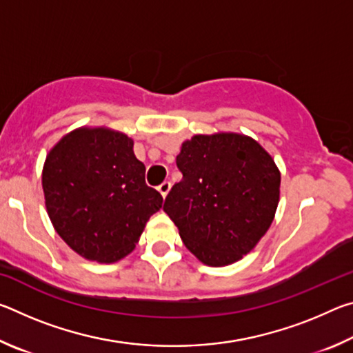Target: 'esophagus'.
Wrapping results in <instances>:
<instances>
[{"instance_id":"34e87169","label":"esophagus","mask_w":353,"mask_h":353,"mask_svg":"<svg viewBox=\"0 0 353 353\" xmlns=\"http://www.w3.org/2000/svg\"><path fill=\"white\" fill-rule=\"evenodd\" d=\"M170 190H171V182H168V181H165L163 183L159 185V191L163 198H166V194L170 193Z\"/></svg>"}]
</instances>
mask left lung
Listing matches in <instances>:
<instances>
[{
	"label": "left lung",
	"mask_w": 353,
	"mask_h": 353,
	"mask_svg": "<svg viewBox=\"0 0 353 353\" xmlns=\"http://www.w3.org/2000/svg\"><path fill=\"white\" fill-rule=\"evenodd\" d=\"M182 181L163 210L191 254L225 266L249 254L266 234L280 196V171L265 149L241 134L194 135L176 159Z\"/></svg>",
	"instance_id": "1"
}]
</instances>
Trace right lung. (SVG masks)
<instances>
[{
    "mask_svg": "<svg viewBox=\"0 0 353 353\" xmlns=\"http://www.w3.org/2000/svg\"><path fill=\"white\" fill-rule=\"evenodd\" d=\"M134 140L107 128H81L46 155L41 185L52 225L87 260L113 263L132 252L163 198L145 182Z\"/></svg>",
    "mask_w": 353,
    "mask_h": 353,
    "instance_id": "right-lung-1",
    "label": "right lung"
}]
</instances>
